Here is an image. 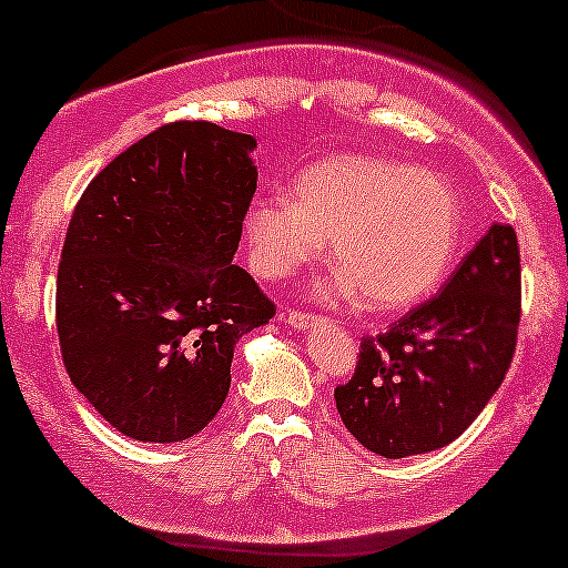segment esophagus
<instances>
[{
    "instance_id": "1",
    "label": "esophagus",
    "mask_w": 568,
    "mask_h": 568,
    "mask_svg": "<svg viewBox=\"0 0 568 568\" xmlns=\"http://www.w3.org/2000/svg\"><path fill=\"white\" fill-rule=\"evenodd\" d=\"M284 316H286V322H290L295 329H305V327H311V324L316 322L314 314H305V311H295V308H286Z\"/></svg>"
}]
</instances>
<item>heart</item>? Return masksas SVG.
Masks as SVG:
<instances>
[{
    "label": "heart",
    "instance_id": "obj_1",
    "mask_svg": "<svg viewBox=\"0 0 568 568\" xmlns=\"http://www.w3.org/2000/svg\"><path fill=\"white\" fill-rule=\"evenodd\" d=\"M252 263L290 276L324 254L333 239L335 276L322 301L403 308L435 290L454 257L462 212L448 180L375 155H333L303 171L292 201L260 195L244 216Z\"/></svg>",
    "mask_w": 568,
    "mask_h": 568
}]
</instances>
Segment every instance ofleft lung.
I'll list each match as a JSON object with an SVG mask.
<instances>
[{"instance_id":"8db88e82","label":"left lung","mask_w":568,"mask_h":568,"mask_svg":"<svg viewBox=\"0 0 568 568\" xmlns=\"http://www.w3.org/2000/svg\"><path fill=\"white\" fill-rule=\"evenodd\" d=\"M518 322V235L490 225L435 297L362 337L352 381L335 388L346 429L384 458L454 443L505 381Z\"/></svg>"}]
</instances>
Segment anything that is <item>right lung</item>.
Listing matches in <instances>:
<instances>
[{"label": "right lung", "mask_w": 568, "mask_h": 568, "mask_svg": "<svg viewBox=\"0 0 568 568\" xmlns=\"http://www.w3.org/2000/svg\"><path fill=\"white\" fill-rule=\"evenodd\" d=\"M257 139L206 120L146 133L74 206L55 282L69 378L120 435L180 443L220 413L233 348L276 314L233 263Z\"/></svg>", "instance_id": "obj_1"}]
</instances>
